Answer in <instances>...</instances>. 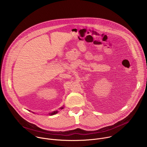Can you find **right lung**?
Listing matches in <instances>:
<instances>
[{"label":"right lung","instance_id":"obj_1","mask_svg":"<svg viewBox=\"0 0 147 147\" xmlns=\"http://www.w3.org/2000/svg\"><path fill=\"white\" fill-rule=\"evenodd\" d=\"M63 107H61V108H60V109H63ZM58 112V111H53V112H52V113H49V115H55V114H56V113H57Z\"/></svg>","mask_w":147,"mask_h":147}]
</instances>
